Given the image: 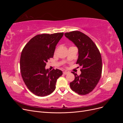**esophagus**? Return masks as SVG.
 I'll list each match as a JSON object with an SVG mask.
<instances>
[{
    "label": "esophagus",
    "instance_id": "34e87169",
    "mask_svg": "<svg viewBox=\"0 0 123 123\" xmlns=\"http://www.w3.org/2000/svg\"><path fill=\"white\" fill-rule=\"evenodd\" d=\"M69 73V72H67V71H64V72H63V74H65V75H66V74H68Z\"/></svg>",
    "mask_w": 123,
    "mask_h": 123
}]
</instances>
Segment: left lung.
<instances>
[{"label": "left lung", "mask_w": 123, "mask_h": 123, "mask_svg": "<svg viewBox=\"0 0 123 123\" xmlns=\"http://www.w3.org/2000/svg\"><path fill=\"white\" fill-rule=\"evenodd\" d=\"M65 35L78 48L79 58L76 64L82 67L80 75L72 72L75 79L70 83V86L80 95L87 94L95 88L101 77V55L94 43L84 33L74 31L67 32Z\"/></svg>", "instance_id": "obj_1"}]
</instances>
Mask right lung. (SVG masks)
<instances>
[{"instance_id": "obj_1", "label": "right lung", "mask_w": 123, "mask_h": 123, "mask_svg": "<svg viewBox=\"0 0 123 123\" xmlns=\"http://www.w3.org/2000/svg\"><path fill=\"white\" fill-rule=\"evenodd\" d=\"M64 33L38 34L25 44L21 52L20 69L22 78L29 90L38 96H45L55 89L61 70L45 69L46 63L53 57L56 46Z\"/></svg>"}]
</instances>
